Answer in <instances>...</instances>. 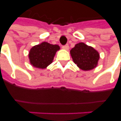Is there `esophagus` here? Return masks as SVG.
I'll return each mask as SVG.
<instances>
[{"mask_svg":"<svg viewBox=\"0 0 121 121\" xmlns=\"http://www.w3.org/2000/svg\"><path fill=\"white\" fill-rule=\"evenodd\" d=\"M62 48L63 49H65V50H68V49H69V46H68V44H66V45L63 46Z\"/></svg>","mask_w":121,"mask_h":121,"instance_id":"34e87169","label":"esophagus"}]
</instances>
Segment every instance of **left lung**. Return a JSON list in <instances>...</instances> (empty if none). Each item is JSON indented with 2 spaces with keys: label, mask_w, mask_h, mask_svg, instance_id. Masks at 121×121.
Here are the masks:
<instances>
[{
  "label": "left lung",
  "mask_w": 121,
  "mask_h": 121,
  "mask_svg": "<svg viewBox=\"0 0 121 121\" xmlns=\"http://www.w3.org/2000/svg\"><path fill=\"white\" fill-rule=\"evenodd\" d=\"M73 62L83 70H90L95 68L99 60V53L94 48L83 43L77 44L70 50Z\"/></svg>",
  "instance_id": "8db88e82"
}]
</instances>
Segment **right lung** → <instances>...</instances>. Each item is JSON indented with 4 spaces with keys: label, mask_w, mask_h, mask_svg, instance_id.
Wrapping results in <instances>:
<instances>
[{
    "label": "right lung",
    "mask_w": 121,
    "mask_h": 121,
    "mask_svg": "<svg viewBox=\"0 0 121 121\" xmlns=\"http://www.w3.org/2000/svg\"><path fill=\"white\" fill-rule=\"evenodd\" d=\"M60 48L57 44L43 42L33 46L29 51L30 63L34 67L44 69L53 62L54 56Z\"/></svg>",
    "instance_id": "obj_1"
}]
</instances>
